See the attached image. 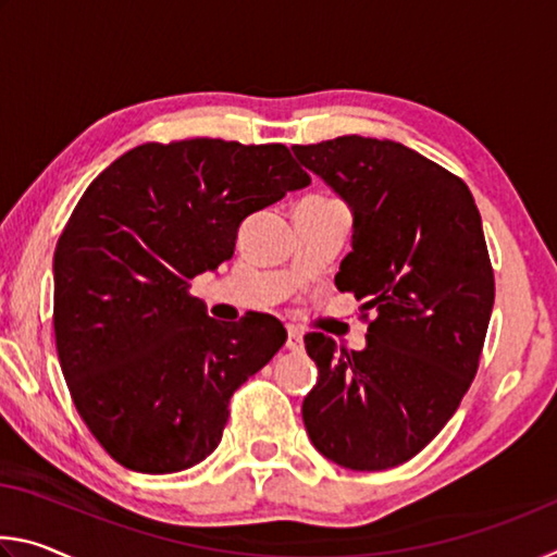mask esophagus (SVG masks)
I'll return each mask as SVG.
<instances>
[{"instance_id": "34e87169", "label": "esophagus", "mask_w": 557, "mask_h": 557, "mask_svg": "<svg viewBox=\"0 0 557 557\" xmlns=\"http://www.w3.org/2000/svg\"><path fill=\"white\" fill-rule=\"evenodd\" d=\"M289 351H301V346H305V338H301V332L295 326H287V344H285Z\"/></svg>"}]
</instances>
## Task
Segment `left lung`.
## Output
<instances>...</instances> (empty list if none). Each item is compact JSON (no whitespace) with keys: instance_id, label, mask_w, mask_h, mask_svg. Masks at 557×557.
Segmentation results:
<instances>
[{"instance_id":"obj_1","label":"left lung","mask_w":557,"mask_h":557,"mask_svg":"<svg viewBox=\"0 0 557 557\" xmlns=\"http://www.w3.org/2000/svg\"><path fill=\"white\" fill-rule=\"evenodd\" d=\"M292 152L351 206L336 287L363 299L369 322L363 351L305 336L319 381L301 418L326 459L393 469L437 437L476 375L494 307L482 215L457 174L393 139L344 135Z\"/></svg>"}]
</instances>
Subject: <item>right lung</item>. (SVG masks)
<instances>
[{"instance_id": "1", "label": "right lung", "mask_w": 557, "mask_h": 557, "mask_svg": "<svg viewBox=\"0 0 557 557\" xmlns=\"http://www.w3.org/2000/svg\"><path fill=\"white\" fill-rule=\"evenodd\" d=\"M312 178L285 145L194 137L115 159L53 256V332L75 410L102 449L172 474L219 447L231 395L287 332L260 312L215 322L188 282L233 258L240 223Z\"/></svg>"}]
</instances>
